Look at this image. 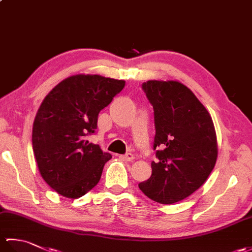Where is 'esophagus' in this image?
<instances>
[{
  "label": "esophagus",
  "instance_id": "1",
  "mask_svg": "<svg viewBox=\"0 0 252 252\" xmlns=\"http://www.w3.org/2000/svg\"><path fill=\"white\" fill-rule=\"evenodd\" d=\"M120 158H122L123 160H126V161H132L133 159H134V156H133L132 154H126V155H122V156H120Z\"/></svg>",
  "mask_w": 252,
  "mask_h": 252
}]
</instances>
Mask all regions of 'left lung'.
<instances>
[{"label":"left lung","instance_id":"1","mask_svg":"<svg viewBox=\"0 0 252 252\" xmlns=\"http://www.w3.org/2000/svg\"><path fill=\"white\" fill-rule=\"evenodd\" d=\"M142 88L154 108L157 160L152 161L151 178L138 187L151 199L171 205L196 191L215 168L216 129L206 107L186 85L149 80Z\"/></svg>","mask_w":252,"mask_h":252}]
</instances>
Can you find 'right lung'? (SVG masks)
I'll list each match as a JSON object with an SVG mask.
<instances>
[{
    "mask_svg": "<svg viewBox=\"0 0 252 252\" xmlns=\"http://www.w3.org/2000/svg\"><path fill=\"white\" fill-rule=\"evenodd\" d=\"M125 85V80L76 74L42 101L32 127V148L41 176L60 195L77 199L99 182L111 155L87 136L97 129L99 111Z\"/></svg>",
    "mask_w": 252,
    "mask_h": 252,
    "instance_id": "1",
    "label": "right lung"
}]
</instances>
